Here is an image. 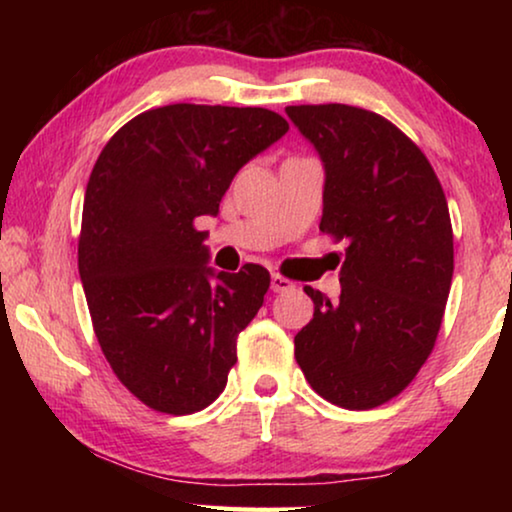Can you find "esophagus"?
<instances>
[{
	"label": "esophagus",
	"instance_id": "1",
	"mask_svg": "<svg viewBox=\"0 0 512 512\" xmlns=\"http://www.w3.org/2000/svg\"><path fill=\"white\" fill-rule=\"evenodd\" d=\"M293 284L291 279H286V277H282V275H272L270 277V289L275 291V293H284V291H291L293 289Z\"/></svg>",
	"mask_w": 512,
	"mask_h": 512
}]
</instances>
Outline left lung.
Masks as SVG:
<instances>
[{
    "label": "left lung",
    "instance_id": "1",
    "mask_svg": "<svg viewBox=\"0 0 512 512\" xmlns=\"http://www.w3.org/2000/svg\"><path fill=\"white\" fill-rule=\"evenodd\" d=\"M324 163L319 230L345 240L340 298L305 286L314 317L296 361L321 398L347 410L391 401L436 345L454 272L443 186L419 146L375 111L286 107Z\"/></svg>",
    "mask_w": 512,
    "mask_h": 512
}]
</instances>
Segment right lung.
<instances>
[{"label": "right lung", "mask_w": 512, "mask_h": 512, "mask_svg": "<svg viewBox=\"0 0 512 512\" xmlns=\"http://www.w3.org/2000/svg\"><path fill=\"white\" fill-rule=\"evenodd\" d=\"M286 130L261 107L167 104L125 123L90 172L79 237L90 319L111 370L153 410L191 415L226 389L270 272H214L195 219L219 214L240 167Z\"/></svg>", "instance_id": "right-lung-1"}]
</instances>
